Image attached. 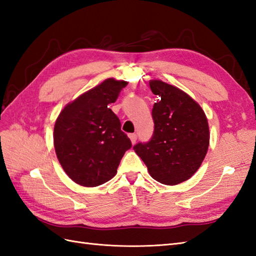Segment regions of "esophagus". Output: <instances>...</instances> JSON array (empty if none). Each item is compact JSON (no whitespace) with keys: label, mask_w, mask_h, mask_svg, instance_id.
<instances>
[{"label":"esophagus","mask_w":256,"mask_h":256,"mask_svg":"<svg viewBox=\"0 0 256 256\" xmlns=\"http://www.w3.org/2000/svg\"><path fill=\"white\" fill-rule=\"evenodd\" d=\"M130 140H131L132 144L134 145L135 143H136V140H138V135L136 134H130Z\"/></svg>","instance_id":"obj_1"}]
</instances>
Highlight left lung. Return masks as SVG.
<instances>
[{
    "instance_id": "obj_1",
    "label": "left lung",
    "mask_w": 256,
    "mask_h": 256,
    "mask_svg": "<svg viewBox=\"0 0 256 256\" xmlns=\"http://www.w3.org/2000/svg\"><path fill=\"white\" fill-rule=\"evenodd\" d=\"M150 86L158 96L152 111L154 134L148 143L133 148L155 180L174 186L188 180L202 164L210 142L208 120L177 86L162 80H150Z\"/></svg>"
}]
</instances>
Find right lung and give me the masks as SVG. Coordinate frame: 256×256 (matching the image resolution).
I'll return each mask as SVG.
<instances>
[{
	"mask_svg": "<svg viewBox=\"0 0 256 256\" xmlns=\"http://www.w3.org/2000/svg\"><path fill=\"white\" fill-rule=\"evenodd\" d=\"M128 81L108 78L66 104L54 126L57 158L68 177L84 187H96L116 174L131 140L108 106Z\"/></svg>",
	"mask_w": 256,
	"mask_h": 256,
	"instance_id": "1",
	"label": "right lung"
}]
</instances>
